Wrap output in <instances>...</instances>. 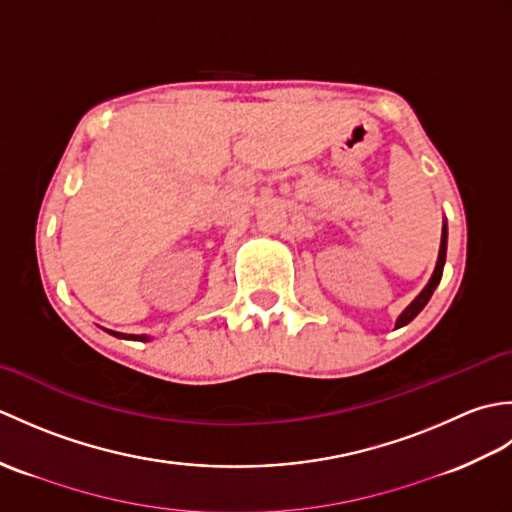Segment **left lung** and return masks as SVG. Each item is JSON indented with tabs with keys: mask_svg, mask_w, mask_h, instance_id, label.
<instances>
[{
	"mask_svg": "<svg viewBox=\"0 0 512 512\" xmlns=\"http://www.w3.org/2000/svg\"><path fill=\"white\" fill-rule=\"evenodd\" d=\"M444 259H447V226L442 228V244H440V255H438L436 270H433V275H431V279H429V284L424 286V290L420 292V295L409 303V306L405 308V312L400 314L398 321H396V328H402V325H407L409 321L416 319V317H418V312H420L424 306H427L429 299H431V295H433V290H436V286L440 284V279H442Z\"/></svg>",
	"mask_w": 512,
	"mask_h": 512,
	"instance_id": "obj_1",
	"label": "left lung"
}]
</instances>
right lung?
Returning <instances> with one entry per match:
<instances>
[{
  "instance_id": "add662e5",
  "label": "right lung",
  "mask_w": 512,
  "mask_h": 512,
  "mask_svg": "<svg viewBox=\"0 0 512 512\" xmlns=\"http://www.w3.org/2000/svg\"><path fill=\"white\" fill-rule=\"evenodd\" d=\"M114 336H121V339H134V341H145L147 336H138V334H121V332H110Z\"/></svg>"
}]
</instances>
